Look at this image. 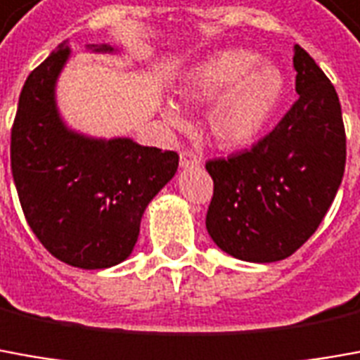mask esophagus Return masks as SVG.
Returning <instances> with one entry per match:
<instances>
[{"instance_id": "obj_1", "label": "esophagus", "mask_w": 360, "mask_h": 360, "mask_svg": "<svg viewBox=\"0 0 360 360\" xmlns=\"http://www.w3.org/2000/svg\"><path fill=\"white\" fill-rule=\"evenodd\" d=\"M180 166H182V168H194V166H200V158H198L192 150H182V153H180Z\"/></svg>"}]
</instances>
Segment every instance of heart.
Returning <instances> with one entry per match:
<instances>
[{
  "label": "heart",
  "instance_id": "b5f03b06",
  "mask_svg": "<svg viewBox=\"0 0 360 360\" xmlns=\"http://www.w3.org/2000/svg\"><path fill=\"white\" fill-rule=\"evenodd\" d=\"M286 96V76L274 62L260 60L249 49H225L207 56L186 74L182 98L207 103L213 97L205 127L212 139L227 148L255 143L278 113ZM170 127H184V115L172 101L162 103Z\"/></svg>",
  "mask_w": 360,
  "mask_h": 360
}]
</instances>
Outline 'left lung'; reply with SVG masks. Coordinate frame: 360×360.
<instances>
[{
    "label": "left lung",
    "mask_w": 360,
    "mask_h": 360,
    "mask_svg": "<svg viewBox=\"0 0 360 360\" xmlns=\"http://www.w3.org/2000/svg\"><path fill=\"white\" fill-rule=\"evenodd\" d=\"M298 101L251 148L205 165L213 198L205 227L235 259L276 262L316 233L343 180L347 141L333 84L294 46Z\"/></svg>",
    "instance_id": "1"
}]
</instances>
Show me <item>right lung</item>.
Returning <instances> with one entry per match:
<instances>
[{
    "label": "right lung",
    "instance_id": "right-lung-1",
    "mask_svg": "<svg viewBox=\"0 0 360 360\" xmlns=\"http://www.w3.org/2000/svg\"><path fill=\"white\" fill-rule=\"evenodd\" d=\"M86 49L119 52L111 44ZM70 54L64 41L25 82L11 129V172L27 223L52 257L76 269H109L133 252L143 213L176 174L178 155L68 127L56 82Z\"/></svg>",
    "mask_w": 360,
    "mask_h": 360
}]
</instances>
